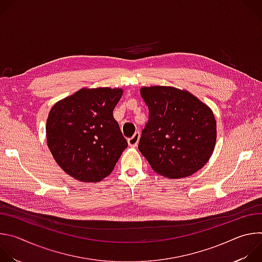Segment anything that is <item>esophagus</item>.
I'll list each match as a JSON object with an SVG mask.
<instances>
[{
    "instance_id": "34e87169",
    "label": "esophagus",
    "mask_w": 262,
    "mask_h": 262,
    "mask_svg": "<svg viewBox=\"0 0 262 262\" xmlns=\"http://www.w3.org/2000/svg\"><path fill=\"white\" fill-rule=\"evenodd\" d=\"M139 140H140V133H139V132H136L135 135H134L132 138H129V139L127 140L128 146H129V147H137V145H138V143H139Z\"/></svg>"
}]
</instances>
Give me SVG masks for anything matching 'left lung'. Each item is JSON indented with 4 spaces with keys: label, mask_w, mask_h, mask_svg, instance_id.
Masks as SVG:
<instances>
[{
    "label": "left lung",
    "mask_w": 262,
    "mask_h": 262,
    "mask_svg": "<svg viewBox=\"0 0 262 262\" xmlns=\"http://www.w3.org/2000/svg\"><path fill=\"white\" fill-rule=\"evenodd\" d=\"M140 93L149 119L138 148L154 171L175 179L200 170L210 159L216 140L211 108L175 87H142Z\"/></svg>",
    "instance_id": "left-lung-1"
}]
</instances>
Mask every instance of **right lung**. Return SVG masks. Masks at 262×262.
<instances>
[{
	"instance_id": "1",
	"label": "right lung",
	"mask_w": 262,
	"mask_h": 262,
	"mask_svg": "<svg viewBox=\"0 0 262 262\" xmlns=\"http://www.w3.org/2000/svg\"><path fill=\"white\" fill-rule=\"evenodd\" d=\"M122 94L121 88H82L51 108L48 146L56 163L74 179L101 181L127 147L113 117Z\"/></svg>"
}]
</instances>
